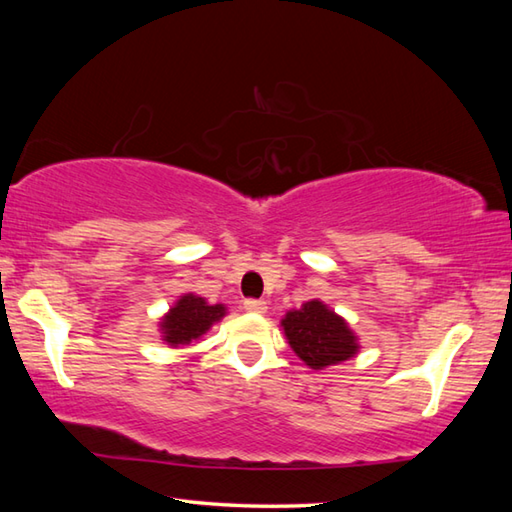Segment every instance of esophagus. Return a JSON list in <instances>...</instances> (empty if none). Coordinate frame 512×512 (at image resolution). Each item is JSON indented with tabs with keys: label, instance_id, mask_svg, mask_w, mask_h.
Listing matches in <instances>:
<instances>
[{
	"label": "esophagus",
	"instance_id": "34e87169",
	"mask_svg": "<svg viewBox=\"0 0 512 512\" xmlns=\"http://www.w3.org/2000/svg\"><path fill=\"white\" fill-rule=\"evenodd\" d=\"M244 310L246 312H253V314H266L268 306H266V301H262V299H246L244 301Z\"/></svg>",
	"mask_w": 512,
	"mask_h": 512
}]
</instances>
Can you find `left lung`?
Returning <instances> with one entry per match:
<instances>
[{"instance_id": "1", "label": "left lung", "mask_w": 512, "mask_h": 512, "mask_svg": "<svg viewBox=\"0 0 512 512\" xmlns=\"http://www.w3.org/2000/svg\"><path fill=\"white\" fill-rule=\"evenodd\" d=\"M281 330L303 363L312 369H325L350 361L358 354V336L343 317L319 299H310L297 310H288L281 319Z\"/></svg>"}]
</instances>
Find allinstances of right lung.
<instances>
[{"label": "right lung", "instance_id": "obj_1", "mask_svg": "<svg viewBox=\"0 0 512 512\" xmlns=\"http://www.w3.org/2000/svg\"><path fill=\"white\" fill-rule=\"evenodd\" d=\"M226 317V306L224 303H211L204 297L193 295L187 292L182 295L165 317L160 319L158 328L162 341L171 347L189 345L191 341H198L213 328V323L222 321Z\"/></svg>", "mask_w": 512, "mask_h": 512}]
</instances>
